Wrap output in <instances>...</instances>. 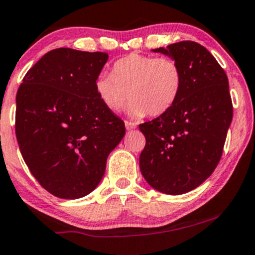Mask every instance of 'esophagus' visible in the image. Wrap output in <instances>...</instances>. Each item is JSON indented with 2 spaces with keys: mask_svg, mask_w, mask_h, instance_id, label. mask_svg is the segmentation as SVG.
Listing matches in <instances>:
<instances>
[{
  "mask_svg": "<svg viewBox=\"0 0 255 255\" xmlns=\"http://www.w3.org/2000/svg\"><path fill=\"white\" fill-rule=\"evenodd\" d=\"M125 128H127L128 131L133 130V128H136V124L135 123H131V122H125Z\"/></svg>",
  "mask_w": 255,
  "mask_h": 255,
  "instance_id": "1",
  "label": "esophagus"
}]
</instances>
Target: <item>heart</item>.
<instances>
[{
  "mask_svg": "<svg viewBox=\"0 0 255 255\" xmlns=\"http://www.w3.org/2000/svg\"><path fill=\"white\" fill-rule=\"evenodd\" d=\"M182 72L169 57L130 53L118 59L112 75L102 74L95 81L98 100L109 112L118 113L128 101V114L158 117L174 106L181 92Z\"/></svg>",
  "mask_w": 255,
  "mask_h": 255,
  "instance_id": "heart-1",
  "label": "heart"
}]
</instances>
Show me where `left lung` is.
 Listing matches in <instances>:
<instances>
[{
    "mask_svg": "<svg viewBox=\"0 0 255 255\" xmlns=\"http://www.w3.org/2000/svg\"><path fill=\"white\" fill-rule=\"evenodd\" d=\"M152 51L180 65L182 87L168 112L139 125L146 137L139 169L154 190L176 196L198 187L215 170L234 109L226 74L203 46L181 41Z\"/></svg>",
    "mask_w": 255,
    "mask_h": 255,
    "instance_id": "1",
    "label": "left lung"
}]
</instances>
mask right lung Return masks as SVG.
<instances>
[{
  "instance_id": "1",
  "label": "right lung",
  "mask_w": 255,
  "mask_h": 255,
  "mask_svg": "<svg viewBox=\"0 0 255 255\" xmlns=\"http://www.w3.org/2000/svg\"><path fill=\"white\" fill-rule=\"evenodd\" d=\"M105 52L56 48L25 74L17 92L15 135L23 159L46 191L62 199L91 193L125 125L98 100Z\"/></svg>"
}]
</instances>
